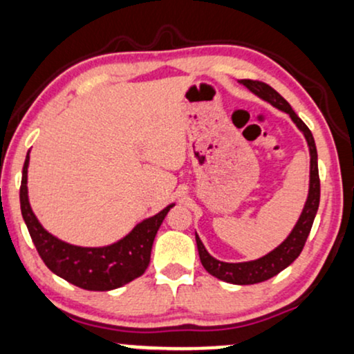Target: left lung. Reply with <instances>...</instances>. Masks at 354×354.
Listing matches in <instances>:
<instances>
[{
	"mask_svg": "<svg viewBox=\"0 0 354 354\" xmlns=\"http://www.w3.org/2000/svg\"><path fill=\"white\" fill-rule=\"evenodd\" d=\"M241 84L249 87L252 93L259 95L263 100H267L283 112L289 113L291 120L296 123L297 128L304 133L307 145H309L310 151V185H309V196H307L306 206L302 209L299 221L296 223L295 229L289 234L286 241L281 245H278L273 252H270L268 255L261 257L259 260L254 261H242V263H226V261H219L213 259L208 252H206L205 245L201 244L200 237L195 236L196 239V247H198V254L201 265H203L206 272L218 279H223L226 283L232 284H255L267 281V279L273 278L274 274L283 272L284 268L295 261L299 254L304 249V244L309 236L312 224H314V218L317 214L319 209V201H320V178H319V167H317V149H315V141L314 136L304 122L296 115L295 110L291 109L286 100L279 95L272 86L265 84L261 81L254 80H241Z\"/></svg>",
	"mask_w": 354,
	"mask_h": 354,
	"instance_id": "1",
	"label": "left lung"
}]
</instances>
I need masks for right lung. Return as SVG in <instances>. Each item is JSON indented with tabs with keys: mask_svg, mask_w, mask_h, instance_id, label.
Masks as SVG:
<instances>
[{
	"mask_svg": "<svg viewBox=\"0 0 354 354\" xmlns=\"http://www.w3.org/2000/svg\"><path fill=\"white\" fill-rule=\"evenodd\" d=\"M27 167L29 153L22 167L21 213L40 259L55 274L77 288L89 291H110L140 278L146 272L156 234L174 205H169L156 216L145 219L117 244L93 249L71 245L45 231L32 213L27 198Z\"/></svg>",
	"mask_w": 354,
	"mask_h": 354,
	"instance_id": "1",
	"label": "right lung"
}]
</instances>
